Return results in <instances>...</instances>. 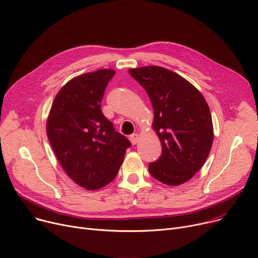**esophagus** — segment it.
<instances>
[{
    "mask_svg": "<svg viewBox=\"0 0 258 258\" xmlns=\"http://www.w3.org/2000/svg\"><path fill=\"white\" fill-rule=\"evenodd\" d=\"M130 140L132 142V144H137L139 142V135L138 134H133L131 137H130Z\"/></svg>",
    "mask_w": 258,
    "mask_h": 258,
    "instance_id": "esophagus-1",
    "label": "esophagus"
}]
</instances>
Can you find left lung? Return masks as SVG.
<instances>
[{
	"instance_id": "obj_1",
	"label": "left lung",
	"mask_w": 258,
	"mask_h": 258,
	"mask_svg": "<svg viewBox=\"0 0 258 258\" xmlns=\"http://www.w3.org/2000/svg\"><path fill=\"white\" fill-rule=\"evenodd\" d=\"M128 72L150 98L152 127L163 147L159 160L148 165L150 174L168 185L187 181L201 169L213 145L207 100L190 82L164 67L145 66Z\"/></svg>"
}]
</instances>
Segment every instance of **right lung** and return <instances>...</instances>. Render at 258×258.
<instances>
[{
    "mask_svg": "<svg viewBox=\"0 0 258 258\" xmlns=\"http://www.w3.org/2000/svg\"><path fill=\"white\" fill-rule=\"evenodd\" d=\"M114 75L113 70H99L74 78L56 95L47 118V138L60 165L87 190L110 183L131 147L100 108Z\"/></svg>",
    "mask_w": 258,
    "mask_h": 258,
    "instance_id": "add662e5",
    "label": "right lung"
}]
</instances>
